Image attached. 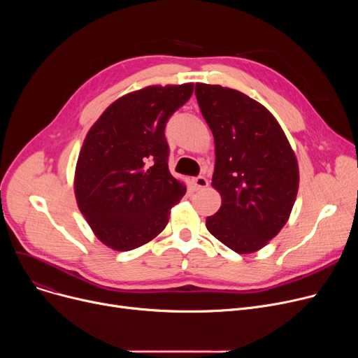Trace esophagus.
<instances>
[{"mask_svg":"<svg viewBox=\"0 0 358 358\" xmlns=\"http://www.w3.org/2000/svg\"><path fill=\"white\" fill-rule=\"evenodd\" d=\"M193 184H194V189H196V190H201V189H206V187L209 185L208 180H206V177H203V176L194 177V178H193Z\"/></svg>","mask_w":358,"mask_h":358,"instance_id":"34e87169","label":"esophagus"}]
</instances>
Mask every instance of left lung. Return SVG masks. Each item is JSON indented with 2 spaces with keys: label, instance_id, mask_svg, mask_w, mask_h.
<instances>
[{
  "label": "left lung",
  "instance_id": "8db88e82",
  "mask_svg": "<svg viewBox=\"0 0 358 358\" xmlns=\"http://www.w3.org/2000/svg\"><path fill=\"white\" fill-rule=\"evenodd\" d=\"M196 97L215 138L212 185L222 196L206 228L238 254L255 252L290 216L299 189L294 152L271 113L243 92L196 84Z\"/></svg>",
  "mask_w": 358,
  "mask_h": 358
}]
</instances>
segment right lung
<instances>
[{"label":"right lung","instance_id":"add662e5","mask_svg":"<svg viewBox=\"0 0 358 358\" xmlns=\"http://www.w3.org/2000/svg\"><path fill=\"white\" fill-rule=\"evenodd\" d=\"M194 84L154 85L113 103L87 134L75 169V197L107 247L130 251L166 227L185 185L169 173L165 126Z\"/></svg>","mask_w":358,"mask_h":358}]
</instances>
